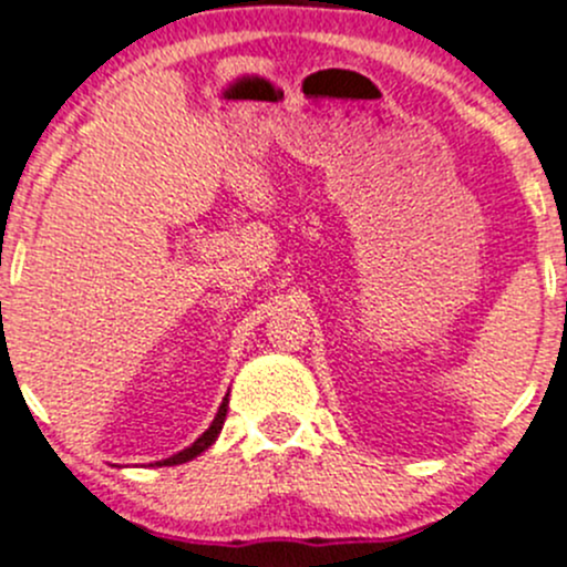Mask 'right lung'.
<instances>
[{"label": "right lung", "instance_id": "add662e5", "mask_svg": "<svg viewBox=\"0 0 567 567\" xmlns=\"http://www.w3.org/2000/svg\"><path fill=\"white\" fill-rule=\"evenodd\" d=\"M228 394H231V391H228ZM228 394L223 396V402H220V408H217L215 419H212L209 430H206V433H200L198 439H195V444H189L187 450L176 452V455L165 457V461L148 463V466H182V463H189V461H195V457H198L200 452H206V450H209V446L215 444V441H217V435H220L223 424H226V413H228Z\"/></svg>", "mask_w": 567, "mask_h": 567}]
</instances>
